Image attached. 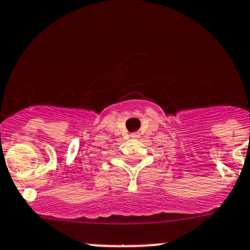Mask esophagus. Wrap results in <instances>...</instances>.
<instances>
[{
    "label": "esophagus",
    "instance_id": "obj_1",
    "mask_svg": "<svg viewBox=\"0 0 250 250\" xmlns=\"http://www.w3.org/2000/svg\"><path fill=\"white\" fill-rule=\"evenodd\" d=\"M137 136H139V135H137L136 132H134V134H131V137H137Z\"/></svg>",
    "mask_w": 250,
    "mask_h": 250
}]
</instances>
